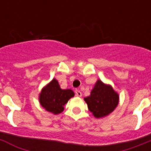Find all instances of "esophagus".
Here are the masks:
<instances>
[{"instance_id": "34e87169", "label": "esophagus", "mask_w": 151, "mask_h": 151, "mask_svg": "<svg viewBox=\"0 0 151 151\" xmlns=\"http://www.w3.org/2000/svg\"><path fill=\"white\" fill-rule=\"evenodd\" d=\"M75 93H76V95L77 96H80V97H81V96H82V93H81V92L79 90H75Z\"/></svg>"}]
</instances>
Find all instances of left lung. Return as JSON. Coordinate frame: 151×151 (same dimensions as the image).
<instances>
[{"label":"left lung","mask_w":151,"mask_h":151,"mask_svg":"<svg viewBox=\"0 0 151 151\" xmlns=\"http://www.w3.org/2000/svg\"><path fill=\"white\" fill-rule=\"evenodd\" d=\"M89 110L96 118H102L110 114L119 103V95L111 86L98 81L90 96L84 98Z\"/></svg>","instance_id":"left-lung-1"}]
</instances>
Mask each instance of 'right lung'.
Returning a JSON list of instances; mask_svg holds the SVG:
<instances>
[{"mask_svg": "<svg viewBox=\"0 0 151 151\" xmlns=\"http://www.w3.org/2000/svg\"><path fill=\"white\" fill-rule=\"evenodd\" d=\"M74 96L71 90H62L58 81L53 79L42 90L39 96L40 104L48 112L58 114L63 112L64 106Z\"/></svg>", "mask_w": 151, "mask_h": 151, "instance_id": "right-lung-1", "label": "right lung"}]
</instances>
